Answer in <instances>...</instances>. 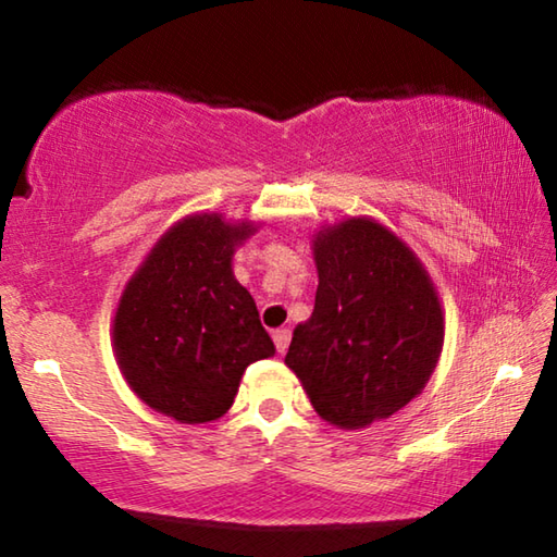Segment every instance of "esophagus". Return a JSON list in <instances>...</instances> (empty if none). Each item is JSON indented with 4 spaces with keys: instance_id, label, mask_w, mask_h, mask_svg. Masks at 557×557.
I'll return each mask as SVG.
<instances>
[{
    "instance_id": "34e87169",
    "label": "esophagus",
    "mask_w": 557,
    "mask_h": 557,
    "mask_svg": "<svg viewBox=\"0 0 557 557\" xmlns=\"http://www.w3.org/2000/svg\"><path fill=\"white\" fill-rule=\"evenodd\" d=\"M289 329H277L275 334H272V338H275V346H277V351L280 354H285L287 351V346H289Z\"/></svg>"
}]
</instances>
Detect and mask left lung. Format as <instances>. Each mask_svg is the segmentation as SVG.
I'll return each instance as SVG.
<instances>
[{
	"instance_id": "1",
	"label": "left lung",
	"mask_w": 557,
	"mask_h": 557,
	"mask_svg": "<svg viewBox=\"0 0 557 557\" xmlns=\"http://www.w3.org/2000/svg\"><path fill=\"white\" fill-rule=\"evenodd\" d=\"M319 287L285 363L338 430L391 418L425 388L445 344V312L420 258L369 215L312 235Z\"/></svg>"
}]
</instances>
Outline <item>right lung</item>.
<instances>
[{"label":"right lung","mask_w":557,"mask_h":557,"mask_svg":"<svg viewBox=\"0 0 557 557\" xmlns=\"http://www.w3.org/2000/svg\"><path fill=\"white\" fill-rule=\"evenodd\" d=\"M260 228L191 213L176 221L127 280L112 351L149 408L184 425L231 410L250 363L275 356L256 299L233 275V252Z\"/></svg>","instance_id":"1"}]
</instances>
